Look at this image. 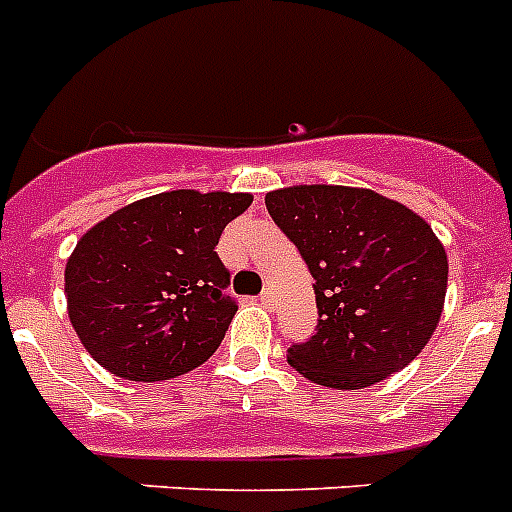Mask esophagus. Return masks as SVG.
I'll list each match as a JSON object with an SVG mask.
<instances>
[{"label":"esophagus","instance_id":"1","mask_svg":"<svg viewBox=\"0 0 512 512\" xmlns=\"http://www.w3.org/2000/svg\"><path fill=\"white\" fill-rule=\"evenodd\" d=\"M260 305H263V307L273 305V292H270V289H265V292L260 294Z\"/></svg>","mask_w":512,"mask_h":512}]
</instances>
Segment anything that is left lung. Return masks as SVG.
Segmentation results:
<instances>
[{
  "label": "left lung",
  "instance_id": "1",
  "mask_svg": "<svg viewBox=\"0 0 512 512\" xmlns=\"http://www.w3.org/2000/svg\"><path fill=\"white\" fill-rule=\"evenodd\" d=\"M265 207L315 278L318 331L294 344V371L328 389H363L421 355L439 326L447 252L410 207L363 186L299 184Z\"/></svg>",
  "mask_w": 512,
  "mask_h": 512
}]
</instances>
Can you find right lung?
<instances>
[{
	"label": "right lung",
	"mask_w": 512,
	"mask_h": 512,
	"mask_svg": "<svg viewBox=\"0 0 512 512\" xmlns=\"http://www.w3.org/2000/svg\"><path fill=\"white\" fill-rule=\"evenodd\" d=\"M249 205L247 191L173 189L91 226L65 265L68 318L86 352L144 384L205 363L236 315L215 247Z\"/></svg>",
	"instance_id": "1"
}]
</instances>
